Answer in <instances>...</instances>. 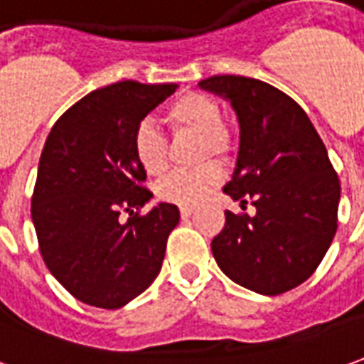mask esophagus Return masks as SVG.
<instances>
[{
	"mask_svg": "<svg viewBox=\"0 0 364 364\" xmlns=\"http://www.w3.org/2000/svg\"><path fill=\"white\" fill-rule=\"evenodd\" d=\"M192 214H194V208H180V215L182 218H190Z\"/></svg>",
	"mask_w": 364,
	"mask_h": 364,
	"instance_id": "obj_1",
	"label": "esophagus"
}]
</instances>
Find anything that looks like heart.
<instances>
[{"label":"heart","instance_id":"heart-1","mask_svg":"<svg viewBox=\"0 0 364 364\" xmlns=\"http://www.w3.org/2000/svg\"><path fill=\"white\" fill-rule=\"evenodd\" d=\"M174 134H194L200 139V160L214 156L230 160L235 150V134L222 120V107L202 92H186L168 105L164 112ZM132 152L139 166L149 176H160L168 168V142L164 134L150 122L142 120L132 132ZM224 172L220 164L206 162L196 170H182L164 178L156 188L160 200L176 206L192 208L204 202L222 184Z\"/></svg>","mask_w":364,"mask_h":364}]
</instances>
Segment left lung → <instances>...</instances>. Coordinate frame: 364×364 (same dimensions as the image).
I'll use <instances>...</instances> for the list:
<instances>
[{"label":"left lung","instance_id":"8db88e82","mask_svg":"<svg viewBox=\"0 0 364 364\" xmlns=\"http://www.w3.org/2000/svg\"><path fill=\"white\" fill-rule=\"evenodd\" d=\"M200 87L232 102L240 152L224 192L255 214L225 212L212 240L220 269L237 285L279 295L317 269L337 232L341 184L305 110L267 82L215 75Z\"/></svg>","mask_w":364,"mask_h":364}]
</instances>
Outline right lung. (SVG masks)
<instances>
[{
  "instance_id": "right-lung-1",
  "label": "right lung",
  "mask_w": 364,
  "mask_h": 364,
  "mask_svg": "<svg viewBox=\"0 0 364 364\" xmlns=\"http://www.w3.org/2000/svg\"><path fill=\"white\" fill-rule=\"evenodd\" d=\"M176 89L139 81L97 89L65 110L45 140L31 198L39 252L53 277L87 305L119 309L160 273L180 212L162 202L140 214L152 192L142 186L132 132Z\"/></svg>"
}]
</instances>
